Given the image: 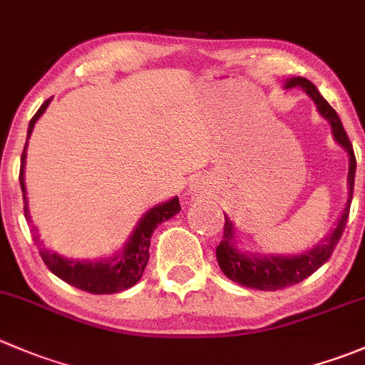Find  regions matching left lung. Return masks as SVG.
Returning a JSON list of instances; mask_svg holds the SVG:
<instances>
[{"instance_id":"1","label":"left lung","mask_w":365,"mask_h":365,"mask_svg":"<svg viewBox=\"0 0 365 365\" xmlns=\"http://www.w3.org/2000/svg\"><path fill=\"white\" fill-rule=\"evenodd\" d=\"M287 87H302L305 88L307 94L314 100L317 105V110L321 112L323 118H327L331 125V132H334L335 140L341 146L346 148L349 155V171H348V187H349V197L346 203L344 212L341 215L337 228L334 230L327 242L317 244L312 251L299 257H255V255H244L233 247V225L230 222L228 217H225V228H222V239L219 246L215 247V257H217V264L221 271L226 277L235 284L244 285V287L257 289V291H280V289L291 287V285L299 284L305 278L317 271L324 262L334 253L335 246L341 240L342 232L346 228V221L349 215V205L353 200V185H355V169H356V158L353 153V144L349 143V137L346 133L344 126H342L341 119H339L337 112L330 107L327 100L319 94L316 85L309 81L307 78H292L287 81Z\"/></svg>"}]
</instances>
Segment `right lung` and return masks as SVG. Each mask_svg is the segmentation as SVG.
<instances>
[{
  "label": "right lung",
  "mask_w": 365,
  "mask_h": 365,
  "mask_svg": "<svg viewBox=\"0 0 365 365\" xmlns=\"http://www.w3.org/2000/svg\"><path fill=\"white\" fill-rule=\"evenodd\" d=\"M51 100H46L42 103V107L38 108L37 114L31 118L30 126H28V137H30L31 130H34L35 121L44 114L46 107L49 105ZM24 158H26V144H24L23 155H21V171H19V182L21 189L24 192V182H23V168H24ZM24 197V217L30 222V215H28V207H26V196ZM182 210L180 207L178 197H173L171 201L164 205H158V207L151 208L140 222L137 225L135 232L130 237L128 244L125 246V250L119 251L114 258L110 260H100V262H78V260H69V258H63L60 255L53 253V251L44 250V247L38 244V251H41V257L44 260V264L48 265L49 271L53 274L63 280L66 284L73 285V287L81 289L85 292H91V294H115V292H121L130 289L132 285H135L137 282L143 277L144 269H146L148 260H150V239L153 230L157 228L160 222L168 221L173 215H176Z\"/></svg>",
  "instance_id": "obj_1"
}]
</instances>
